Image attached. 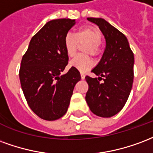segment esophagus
Wrapping results in <instances>:
<instances>
[{
	"instance_id": "obj_1",
	"label": "esophagus",
	"mask_w": 153,
	"mask_h": 153,
	"mask_svg": "<svg viewBox=\"0 0 153 153\" xmlns=\"http://www.w3.org/2000/svg\"><path fill=\"white\" fill-rule=\"evenodd\" d=\"M81 79L83 80V79H85V73H83V72H81Z\"/></svg>"
}]
</instances>
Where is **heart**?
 Wrapping results in <instances>:
<instances>
[{
    "instance_id": "heart-1",
    "label": "heart",
    "mask_w": 153,
    "mask_h": 153,
    "mask_svg": "<svg viewBox=\"0 0 153 153\" xmlns=\"http://www.w3.org/2000/svg\"><path fill=\"white\" fill-rule=\"evenodd\" d=\"M102 41V32L97 27L85 25L80 27L75 34L68 33L64 38V47L69 57L75 56L79 45L87 43L82 47L85 53L97 57L100 53V44ZM94 65L93 59L89 55L80 54L70 62V67L79 72H85Z\"/></svg>"
}]
</instances>
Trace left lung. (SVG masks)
<instances>
[{
    "label": "left lung",
    "instance_id": "8db88e82",
    "mask_svg": "<svg viewBox=\"0 0 153 153\" xmlns=\"http://www.w3.org/2000/svg\"><path fill=\"white\" fill-rule=\"evenodd\" d=\"M87 19L100 27L106 46L100 62L91 71L99 78L85 76L89 85L85 100L94 114L111 117L123 108L130 95L134 79V53L126 36L106 20Z\"/></svg>",
    "mask_w": 153,
    "mask_h": 153
}]
</instances>
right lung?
<instances>
[{
	"mask_svg": "<svg viewBox=\"0 0 153 153\" xmlns=\"http://www.w3.org/2000/svg\"><path fill=\"white\" fill-rule=\"evenodd\" d=\"M75 23L71 19L46 23L32 36L22 58L19 79L23 94L32 112L46 121L65 114L74 86L81 80L73 68L60 76L68 63L64 38Z\"/></svg>",
	"mask_w": 153,
	"mask_h": 153,
	"instance_id": "1",
	"label": "right lung"
}]
</instances>
